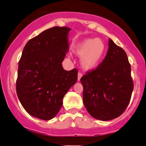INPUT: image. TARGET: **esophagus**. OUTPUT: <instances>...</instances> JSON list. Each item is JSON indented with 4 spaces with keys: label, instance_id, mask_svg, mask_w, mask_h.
<instances>
[{
    "label": "esophagus",
    "instance_id": "1",
    "mask_svg": "<svg viewBox=\"0 0 146 146\" xmlns=\"http://www.w3.org/2000/svg\"><path fill=\"white\" fill-rule=\"evenodd\" d=\"M82 73H78V81H80V79H81V78H82Z\"/></svg>",
    "mask_w": 146,
    "mask_h": 146
}]
</instances>
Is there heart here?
<instances>
[{"mask_svg": "<svg viewBox=\"0 0 146 146\" xmlns=\"http://www.w3.org/2000/svg\"><path fill=\"white\" fill-rule=\"evenodd\" d=\"M74 52L81 58L82 68L87 71L95 70L106 52L105 43L98 38H87L76 46Z\"/></svg>", "mask_w": 146, "mask_h": 146, "instance_id": "b5f03b06", "label": "heart"}]
</instances>
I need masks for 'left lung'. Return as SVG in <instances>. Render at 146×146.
I'll return each instance as SVG.
<instances>
[{
	"label": "left lung",
	"mask_w": 146,
	"mask_h": 146,
	"mask_svg": "<svg viewBox=\"0 0 146 146\" xmlns=\"http://www.w3.org/2000/svg\"><path fill=\"white\" fill-rule=\"evenodd\" d=\"M80 82L84 105L92 117L108 121L121 115L134 90L131 66L125 50L109 39L105 59L95 70L82 76Z\"/></svg>",
	"instance_id": "1"
}]
</instances>
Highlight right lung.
<instances>
[{"label": "right lung", "mask_w": 146, "mask_h": 146, "mask_svg": "<svg viewBox=\"0 0 146 146\" xmlns=\"http://www.w3.org/2000/svg\"><path fill=\"white\" fill-rule=\"evenodd\" d=\"M68 27L47 29L28 41L19 62L16 90L21 104L33 117L50 120L78 80V70H64L68 52Z\"/></svg>", "instance_id": "1"}]
</instances>
